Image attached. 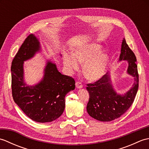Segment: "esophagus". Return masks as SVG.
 <instances>
[{
  "label": "esophagus",
  "instance_id": "1",
  "mask_svg": "<svg viewBox=\"0 0 149 149\" xmlns=\"http://www.w3.org/2000/svg\"><path fill=\"white\" fill-rule=\"evenodd\" d=\"M75 86H76L77 88H79V89H81V88H83V84H82L81 82L79 81H77L76 83H75Z\"/></svg>",
  "mask_w": 149,
  "mask_h": 149
}]
</instances>
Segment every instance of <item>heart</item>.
Masks as SVG:
<instances>
[{"label":"heart","mask_w":149,"mask_h":149,"mask_svg":"<svg viewBox=\"0 0 149 149\" xmlns=\"http://www.w3.org/2000/svg\"><path fill=\"white\" fill-rule=\"evenodd\" d=\"M102 47L99 44L91 43L84 44L73 50V56L66 54L63 63L70 72L77 70L80 63H85L83 72L88 79L96 81L102 78L106 73L109 64V57L101 53Z\"/></svg>","instance_id":"b5f03b06"}]
</instances>
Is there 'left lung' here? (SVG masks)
I'll return each mask as SVG.
<instances>
[{
  "label": "left lung",
  "mask_w": 149,
  "mask_h": 149,
  "mask_svg": "<svg viewBox=\"0 0 149 149\" xmlns=\"http://www.w3.org/2000/svg\"><path fill=\"white\" fill-rule=\"evenodd\" d=\"M119 60L128 61L127 73L134 79L133 87L124 95H118L113 90L108 73L95 83L87 84L86 89L90 95L87 112L90 116L99 121L110 122L119 118L129 109L136 95L139 83L136 58L125 38L122 41Z\"/></svg>",
  "instance_id": "1"
}]
</instances>
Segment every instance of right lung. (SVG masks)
Returning <instances> with one entry per match:
<instances>
[{
  "instance_id": "obj_1",
  "label": "right lung",
  "mask_w": 149,
  "mask_h": 149,
  "mask_svg": "<svg viewBox=\"0 0 149 149\" xmlns=\"http://www.w3.org/2000/svg\"><path fill=\"white\" fill-rule=\"evenodd\" d=\"M40 49L36 36L29 34L12 61L11 89L15 102L26 115L37 122H52L64 111L65 96L75 89L74 79L63 75L54 63L48 61L42 81L35 86L24 82L23 64Z\"/></svg>"
}]
</instances>
